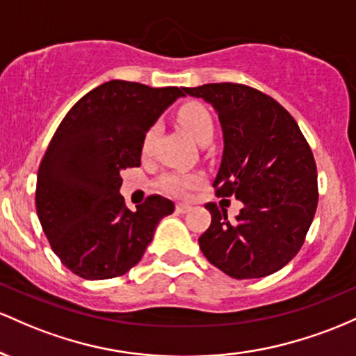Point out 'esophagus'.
I'll use <instances>...</instances> for the list:
<instances>
[{"label": "esophagus", "instance_id": "esophagus-1", "mask_svg": "<svg viewBox=\"0 0 356 356\" xmlns=\"http://www.w3.org/2000/svg\"><path fill=\"white\" fill-rule=\"evenodd\" d=\"M175 209H177L178 213H186V211L191 210V205H190V203L179 202V203H177V207H175Z\"/></svg>", "mask_w": 356, "mask_h": 356}]
</instances>
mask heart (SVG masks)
<instances>
[{
    "mask_svg": "<svg viewBox=\"0 0 356 356\" xmlns=\"http://www.w3.org/2000/svg\"><path fill=\"white\" fill-rule=\"evenodd\" d=\"M177 121L179 127L190 136L193 141L198 145H205L210 143L215 133V122L213 115L205 104L191 101L183 104L177 113ZM154 138H156V127H149L143 141V151L147 153L153 146ZM200 181L198 175L193 173H183V171H170L165 173L158 179L159 190H163L168 195H175V197H183L188 191L197 186Z\"/></svg>",
    "mask_w": 356,
    "mask_h": 356,
    "instance_id": "obj_1",
    "label": "heart"
}]
</instances>
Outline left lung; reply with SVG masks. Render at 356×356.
Masks as SVG:
<instances>
[{
  "label": "left lung",
  "mask_w": 356,
  "mask_h": 356,
  "mask_svg": "<svg viewBox=\"0 0 356 356\" xmlns=\"http://www.w3.org/2000/svg\"><path fill=\"white\" fill-rule=\"evenodd\" d=\"M183 90L218 113L225 147L213 188L217 197L243 203L235 220L207 203L211 223L200 235V249L230 277L274 274L299 252L316 213L313 151L293 115L254 87L222 82Z\"/></svg>",
  "instance_id": "8db88e82"
}]
</instances>
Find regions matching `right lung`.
Wrapping results in <instances>:
<instances>
[{"label":"right lung","instance_id":"right-lung-1","mask_svg":"<svg viewBox=\"0 0 356 356\" xmlns=\"http://www.w3.org/2000/svg\"><path fill=\"white\" fill-rule=\"evenodd\" d=\"M183 87L109 81L92 89L55 131L37 175L35 205L51 250L90 281L126 274L141 261L171 200L151 195L131 211L121 171L141 166L145 136Z\"/></svg>","mask_w":356,"mask_h":356}]
</instances>
